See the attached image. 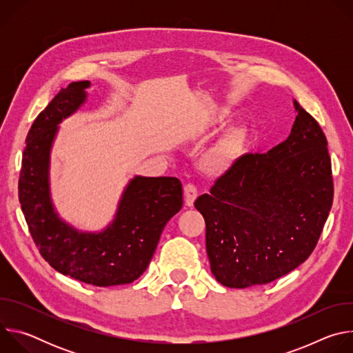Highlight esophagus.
<instances>
[{
  "label": "esophagus",
  "instance_id": "34e87169",
  "mask_svg": "<svg viewBox=\"0 0 353 353\" xmlns=\"http://www.w3.org/2000/svg\"><path fill=\"white\" fill-rule=\"evenodd\" d=\"M196 195H198V191H196L194 184L188 183V184L184 185V203H185L187 207H192L194 205V201H195Z\"/></svg>",
  "mask_w": 353,
  "mask_h": 353
}]
</instances>
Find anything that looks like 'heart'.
<instances>
[{
	"mask_svg": "<svg viewBox=\"0 0 353 353\" xmlns=\"http://www.w3.org/2000/svg\"><path fill=\"white\" fill-rule=\"evenodd\" d=\"M247 146V132L241 127L229 130L215 146L210 149L204 165L210 172L222 173L228 170L244 152Z\"/></svg>",
	"mask_w": 353,
	"mask_h": 353,
	"instance_id": "b5f03b06",
	"label": "heart"
}]
</instances>
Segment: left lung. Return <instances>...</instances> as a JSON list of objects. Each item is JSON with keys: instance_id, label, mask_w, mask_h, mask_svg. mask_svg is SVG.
Here are the masks:
<instances>
[{"instance_id": "8db88e82", "label": "left lung", "mask_w": 353, "mask_h": 353, "mask_svg": "<svg viewBox=\"0 0 353 353\" xmlns=\"http://www.w3.org/2000/svg\"><path fill=\"white\" fill-rule=\"evenodd\" d=\"M286 141L240 157L194 207L207 226V254L228 288L270 283L305 263L331 211L334 181L327 138L294 100Z\"/></svg>"}]
</instances>
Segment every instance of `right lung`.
Wrapping results in <instances>:
<instances>
[{"instance_id": "obj_1", "label": "right lung", "mask_w": 353, "mask_h": 353, "mask_svg": "<svg viewBox=\"0 0 353 353\" xmlns=\"http://www.w3.org/2000/svg\"><path fill=\"white\" fill-rule=\"evenodd\" d=\"M89 81L63 88L36 117L22 157L18 195L41 257L63 275L94 286L131 283L148 268L161 233L183 207L176 177L132 179L116 219L100 233H81L59 219L48 190L50 149L57 124L85 102Z\"/></svg>"}]
</instances>
